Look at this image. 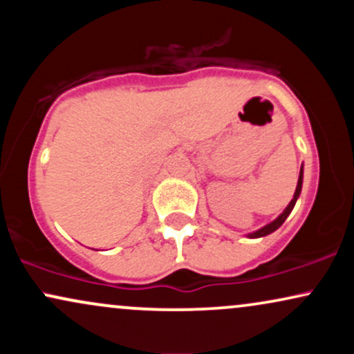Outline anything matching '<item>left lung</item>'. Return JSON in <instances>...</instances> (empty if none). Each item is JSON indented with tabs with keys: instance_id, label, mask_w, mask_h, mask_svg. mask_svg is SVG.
I'll return each instance as SVG.
<instances>
[{
	"instance_id": "obj_1",
	"label": "left lung",
	"mask_w": 354,
	"mask_h": 354,
	"mask_svg": "<svg viewBox=\"0 0 354 354\" xmlns=\"http://www.w3.org/2000/svg\"><path fill=\"white\" fill-rule=\"evenodd\" d=\"M301 186H303V166H301V171H299V178H298V186H296L295 196H293V200H291L290 205L286 206V209H284L283 213L279 214V216L276 218L273 223H270V225H266L265 228H261V230L254 231V233H251V234H250V238H261V236H266V234L273 233V231L278 230L279 226H281L283 223H284V219H286L288 216H290V213H291V211H293L295 205H296V200H298L299 193H301Z\"/></svg>"
}]
</instances>
